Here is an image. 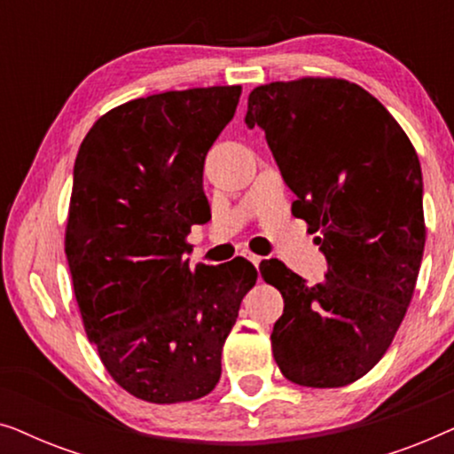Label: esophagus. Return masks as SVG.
I'll return each mask as SVG.
<instances>
[{"label": "esophagus", "mask_w": 454, "mask_h": 454, "mask_svg": "<svg viewBox=\"0 0 454 454\" xmlns=\"http://www.w3.org/2000/svg\"><path fill=\"white\" fill-rule=\"evenodd\" d=\"M247 260H250V262H252L254 266H256V269L260 266V262H262V258L256 256V254H247Z\"/></svg>", "instance_id": "esophagus-1"}]
</instances>
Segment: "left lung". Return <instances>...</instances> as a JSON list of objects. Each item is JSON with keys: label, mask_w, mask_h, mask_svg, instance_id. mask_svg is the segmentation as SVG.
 <instances>
[{"label": "left lung", "mask_w": 454, "mask_h": 454, "mask_svg": "<svg viewBox=\"0 0 454 454\" xmlns=\"http://www.w3.org/2000/svg\"><path fill=\"white\" fill-rule=\"evenodd\" d=\"M246 126L264 132L328 264L316 285L277 258L260 264L285 300L272 356L300 387H345L380 362L413 297L426 244L418 153L378 98L339 78L258 86Z\"/></svg>", "instance_id": "1"}]
</instances>
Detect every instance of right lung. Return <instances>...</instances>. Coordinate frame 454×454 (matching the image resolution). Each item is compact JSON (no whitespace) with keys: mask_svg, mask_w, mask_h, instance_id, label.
<instances>
[{"mask_svg":"<svg viewBox=\"0 0 454 454\" xmlns=\"http://www.w3.org/2000/svg\"><path fill=\"white\" fill-rule=\"evenodd\" d=\"M241 86L169 90L105 114L74 163L66 256L86 337L111 378L142 401L208 395L241 300L246 258L192 269L185 235L210 221L204 159Z\"/></svg>","mask_w":454,"mask_h":454,"instance_id":"add662e5","label":"right lung"}]
</instances>
